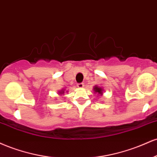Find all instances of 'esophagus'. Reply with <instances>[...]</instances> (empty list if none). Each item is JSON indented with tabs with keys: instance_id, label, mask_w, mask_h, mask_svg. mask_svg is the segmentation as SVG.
Listing matches in <instances>:
<instances>
[{
	"instance_id": "obj_1",
	"label": "esophagus",
	"mask_w": 157,
	"mask_h": 157,
	"mask_svg": "<svg viewBox=\"0 0 157 157\" xmlns=\"http://www.w3.org/2000/svg\"><path fill=\"white\" fill-rule=\"evenodd\" d=\"M77 86H78V88H83L84 87V84H83V83H78V84H77Z\"/></svg>"
}]
</instances>
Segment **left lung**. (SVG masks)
<instances>
[{"instance_id":"left-lung-1","label":"left lung","mask_w":157,"mask_h":157,"mask_svg":"<svg viewBox=\"0 0 157 157\" xmlns=\"http://www.w3.org/2000/svg\"><path fill=\"white\" fill-rule=\"evenodd\" d=\"M94 91H95V93H98L100 94L101 95L103 94V89H101V87H99V86H94V89H93Z\"/></svg>"}]
</instances>
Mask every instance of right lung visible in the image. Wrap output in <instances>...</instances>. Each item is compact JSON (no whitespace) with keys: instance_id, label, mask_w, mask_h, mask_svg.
Returning a JSON list of instances; mask_svg holds the SVG:
<instances>
[{"instance_id":"1","label":"right lung","mask_w":157,"mask_h":157,"mask_svg":"<svg viewBox=\"0 0 157 157\" xmlns=\"http://www.w3.org/2000/svg\"><path fill=\"white\" fill-rule=\"evenodd\" d=\"M59 94H61V95H63V94L64 93V90H63V89H62V90H61V91H59Z\"/></svg>"}]
</instances>
